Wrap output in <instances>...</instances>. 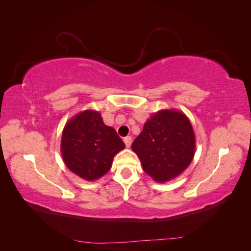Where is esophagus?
Listing matches in <instances>:
<instances>
[{
	"instance_id": "esophagus-1",
	"label": "esophagus",
	"mask_w": 251,
	"mask_h": 251,
	"mask_svg": "<svg viewBox=\"0 0 251 251\" xmlns=\"http://www.w3.org/2000/svg\"><path fill=\"white\" fill-rule=\"evenodd\" d=\"M124 141H125V144H126V148H130L131 147V144H132L131 136H126V137L124 139Z\"/></svg>"
}]
</instances>
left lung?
Returning <instances> with one entry per match:
<instances>
[{"label":"left lung","instance_id":"obj_1","mask_svg":"<svg viewBox=\"0 0 251 251\" xmlns=\"http://www.w3.org/2000/svg\"><path fill=\"white\" fill-rule=\"evenodd\" d=\"M143 171L158 183L178 177L195 156L196 138L191 121L174 109L154 113L132 144Z\"/></svg>","mask_w":251,"mask_h":251}]
</instances>
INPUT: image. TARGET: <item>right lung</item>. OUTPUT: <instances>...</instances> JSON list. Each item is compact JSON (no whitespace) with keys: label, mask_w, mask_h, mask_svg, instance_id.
<instances>
[{"label":"right lung","mask_w":251,"mask_h":251,"mask_svg":"<svg viewBox=\"0 0 251 251\" xmlns=\"http://www.w3.org/2000/svg\"><path fill=\"white\" fill-rule=\"evenodd\" d=\"M125 148L116 131L105 126L100 113L94 110L79 112L68 121L60 142L67 168L87 181L107 174L114 156Z\"/></svg>","instance_id":"right-lung-1"}]
</instances>
